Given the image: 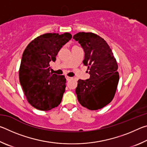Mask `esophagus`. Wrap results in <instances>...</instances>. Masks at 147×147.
Instances as JSON below:
<instances>
[{
  "mask_svg": "<svg viewBox=\"0 0 147 147\" xmlns=\"http://www.w3.org/2000/svg\"><path fill=\"white\" fill-rule=\"evenodd\" d=\"M65 78H66V79H67V80H71V79L72 78L71 77H69V76H66Z\"/></svg>",
  "mask_w": 147,
  "mask_h": 147,
  "instance_id": "obj_1",
  "label": "esophagus"
}]
</instances>
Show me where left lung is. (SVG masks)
I'll use <instances>...</instances> for the list:
<instances>
[{"instance_id":"1","label":"left lung","mask_w":147,"mask_h":147,"mask_svg":"<svg viewBox=\"0 0 147 147\" xmlns=\"http://www.w3.org/2000/svg\"><path fill=\"white\" fill-rule=\"evenodd\" d=\"M73 39L84 50L83 63L90 74L89 79L78 80V100L90 110L102 108L113 100L119 80L112 51L104 39L91 32H78Z\"/></svg>"}]
</instances>
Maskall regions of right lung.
I'll use <instances>...</instances> for the list:
<instances>
[{"instance_id":"add662e5","label":"right lung","mask_w":147,"mask_h":147,"mask_svg":"<svg viewBox=\"0 0 147 147\" xmlns=\"http://www.w3.org/2000/svg\"><path fill=\"white\" fill-rule=\"evenodd\" d=\"M72 38L69 33H47L30 43L24 51L19 69V81L28 102L35 108L49 111L61 103L65 89L63 75L51 73V61Z\"/></svg>"}]
</instances>
